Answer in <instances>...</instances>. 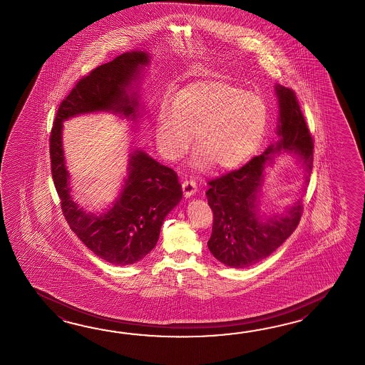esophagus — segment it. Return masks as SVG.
Instances as JSON below:
<instances>
[{"label":"esophagus","instance_id":"esophagus-1","mask_svg":"<svg viewBox=\"0 0 365 365\" xmlns=\"http://www.w3.org/2000/svg\"><path fill=\"white\" fill-rule=\"evenodd\" d=\"M182 190H184L186 198H190V197L197 192V184H195V181H193V180H185V181L182 182Z\"/></svg>","mask_w":365,"mask_h":365}]
</instances>
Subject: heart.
<instances>
[{
  "label": "heart",
  "mask_w": 365,
  "mask_h": 365,
  "mask_svg": "<svg viewBox=\"0 0 365 365\" xmlns=\"http://www.w3.org/2000/svg\"><path fill=\"white\" fill-rule=\"evenodd\" d=\"M264 103L256 93L223 81H200L165 93L156 116V140L165 158L176 160L192 143L195 170L214 164L231 170L244 163L264 137Z\"/></svg>",
  "instance_id": "obj_1"
}]
</instances>
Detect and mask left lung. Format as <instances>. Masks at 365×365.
Segmentation results:
<instances>
[{
  "label": "left lung",
  "instance_id": "1",
  "mask_svg": "<svg viewBox=\"0 0 365 365\" xmlns=\"http://www.w3.org/2000/svg\"><path fill=\"white\" fill-rule=\"evenodd\" d=\"M278 99L277 134L261 155L237 171L209 182L206 197L214 212L212 232L207 241L211 255L225 266L242 269L270 256L294 232L302 217V197L313 167V140L292 90L274 86ZM280 152L295 155L302 163L304 185L299 197L282 213L260 212V187L265 172Z\"/></svg>",
  "mask_w": 365,
  "mask_h": 365
}]
</instances>
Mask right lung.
Listing matches in <instances>:
<instances>
[{"instance_id":"right-lung-1","label":"right lung","mask_w":365,"mask_h":365,"mask_svg":"<svg viewBox=\"0 0 365 365\" xmlns=\"http://www.w3.org/2000/svg\"><path fill=\"white\" fill-rule=\"evenodd\" d=\"M150 60L146 51L125 52L82 78L60 104L51 133L52 176L63 217L93 255L118 266L135 264L154 249L164 219L182 198L179 176L143 150H132L115 201L103 212H88L71 195L62 129L71 117L95 112L132 121L142 117L138 85Z\"/></svg>"}]
</instances>
